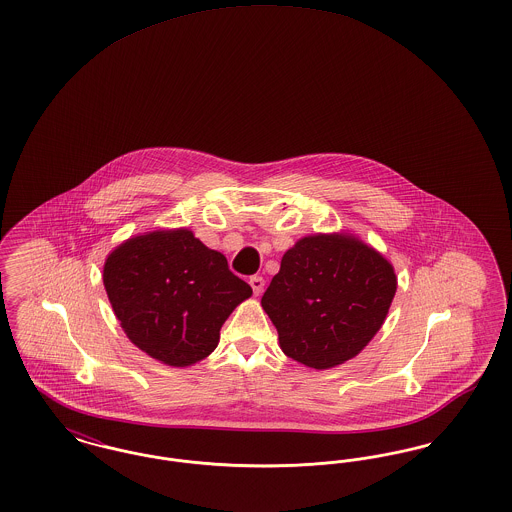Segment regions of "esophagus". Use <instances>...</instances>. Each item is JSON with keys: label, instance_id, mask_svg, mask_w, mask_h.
Masks as SVG:
<instances>
[{"label": "esophagus", "instance_id": "obj_1", "mask_svg": "<svg viewBox=\"0 0 512 512\" xmlns=\"http://www.w3.org/2000/svg\"><path fill=\"white\" fill-rule=\"evenodd\" d=\"M249 284H251V288H253V293L259 295V293L263 292V288H265V278L255 274V276L249 278Z\"/></svg>", "mask_w": 512, "mask_h": 512}]
</instances>
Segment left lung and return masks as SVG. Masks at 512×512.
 Here are the masks:
<instances>
[{"mask_svg":"<svg viewBox=\"0 0 512 512\" xmlns=\"http://www.w3.org/2000/svg\"><path fill=\"white\" fill-rule=\"evenodd\" d=\"M397 278L390 261L351 234L301 238L261 299L282 351L326 370L359 355L382 328Z\"/></svg>","mask_w":512,"mask_h":512,"instance_id":"1","label":"left lung"}]
</instances>
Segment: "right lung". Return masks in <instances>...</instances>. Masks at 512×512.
<instances>
[{
	"label": "right lung",
	"instance_id": "1",
	"mask_svg": "<svg viewBox=\"0 0 512 512\" xmlns=\"http://www.w3.org/2000/svg\"><path fill=\"white\" fill-rule=\"evenodd\" d=\"M103 284L128 340L169 366L211 355L224 320L253 293L186 228L126 240L107 257Z\"/></svg>",
	"mask_w": 512,
	"mask_h": 512
}]
</instances>
